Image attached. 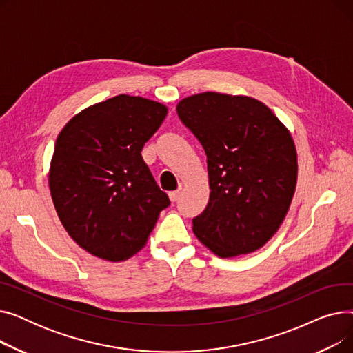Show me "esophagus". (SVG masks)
<instances>
[{"mask_svg": "<svg viewBox=\"0 0 353 353\" xmlns=\"http://www.w3.org/2000/svg\"><path fill=\"white\" fill-rule=\"evenodd\" d=\"M180 194H181L180 190H174V192H170V193H169V197H170L172 201H177V200L180 199Z\"/></svg>", "mask_w": 353, "mask_h": 353, "instance_id": "1", "label": "esophagus"}]
</instances>
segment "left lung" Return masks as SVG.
<instances>
[{
	"instance_id": "8db88e82",
	"label": "left lung",
	"mask_w": 353,
	"mask_h": 353,
	"mask_svg": "<svg viewBox=\"0 0 353 353\" xmlns=\"http://www.w3.org/2000/svg\"><path fill=\"white\" fill-rule=\"evenodd\" d=\"M177 114L208 156L210 197L193 219L196 237L219 257L261 249L281 228L296 189L289 130L262 101L213 91L183 99Z\"/></svg>"
}]
</instances>
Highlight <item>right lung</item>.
<instances>
[{"label": "right lung", "instance_id": "add662e5", "mask_svg": "<svg viewBox=\"0 0 353 353\" xmlns=\"http://www.w3.org/2000/svg\"><path fill=\"white\" fill-rule=\"evenodd\" d=\"M167 107L120 94L74 116L55 141L48 184L71 239L104 261L136 254L170 205L141 157Z\"/></svg>", "mask_w": 353, "mask_h": 353}]
</instances>
